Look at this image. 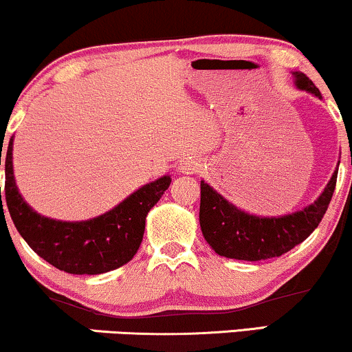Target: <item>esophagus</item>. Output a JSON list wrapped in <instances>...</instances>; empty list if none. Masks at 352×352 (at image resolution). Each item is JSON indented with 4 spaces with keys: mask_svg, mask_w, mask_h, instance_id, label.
Returning <instances> with one entry per match:
<instances>
[{
    "mask_svg": "<svg viewBox=\"0 0 352 352\" xmlns=\"http://www.w3.org/2000/svg\"><path fill=\"white\" fill-rule=\"evenodd\" d=\"M201 168V165L199 160H193V159H188L185 160L184 164L180 165V170L184 173H187V175H192V173H197Z\"/></svg>",
    "mask_w": 352,
    "mask_h": 352,
    "instance_id": "34e87169",
    "label": "esophagus"
}]
</instances>
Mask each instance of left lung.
<instances>
[{
	"label": "left lung",
	"instance_id": "8db88e82",
	"mask_svg": "<svg viewBox=\"0 0 352 352\" xmlns=\"http://www.w3.org/2000/svg\"><path fill=\"white\" fill-rule=\"evenodd\" d=\"M293 78L294 86L300 91L321 99V92L308 76L294 71ZM338 167L313 204L280 217H261L245 212L201 180L200 227L205 240L215 253L232 260L261 261L281 256L305 241L324 217L336 188Z\"/></svg>",
	"mask_w": 352,
	"mask_h": 352
}]
</instances>
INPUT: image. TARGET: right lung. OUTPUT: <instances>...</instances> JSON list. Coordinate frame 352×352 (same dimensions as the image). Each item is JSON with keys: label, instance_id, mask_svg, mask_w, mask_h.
<instances>
[{"label": "right lung", "instance_id": "right-lung-1", "mask_svg": "<svg viewBox=\"0 0 352 352\" xmlns=\"http://www.w3.org/2000/svg\"><path fill=\"white\" fill-rule=\"evenodd\" d=\"M13 142L0 151L6 173V205L16 230L47 263L71 274L112 272L134 258L144 238L145 218L170 185V175L148 182L102 215L63 221L38 213L19 193L13 170ZM1 200V187H0ZM3 205V201H1Z\"/></svg>", "mask_w": 352, "mask_h": 352}]
</instances>
